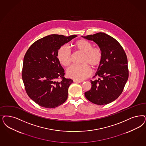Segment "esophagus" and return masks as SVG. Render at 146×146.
<instances>
[{
    "label": "esophagus",
    "mask_w": 146,
    "mask_h": 146,
    "mask_svg": "<svg viewBox=\"0 0 146 146\" xmlns=\"http://www.w3.org/2000/svg\"><path fill=\"white\" fill-rule=\"evenodd\" d=\"M73 81H74V82H76V83H81L82 82V81L77 80H74Z\"/></svg>",
    "instance_id": "34e87169"
}]
</instances>
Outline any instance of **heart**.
I'll use <instances>...</instances> for the list:
<instances>
[{"instance_id": "heart-1", "label": "heart", "mask_w": 146, "mask_h": 146, "mask_svg": "<svg viewBox=\"0 0 146 146\" xmlns=\"http://www.w3.org/2000/svg\"><path fill=\"white\" fill-rule=\"evenodd\" d=\"M76 53L82 54L80 64L82 65L72 66L67 70V75L70 78L80 80L90 76L92 73L91 67L98 68L102 61V52L98 47H93L92 44L85 39L77 40L73 44ZM57 58L59 62L65 67L70 65L72 55L65 46L60 47L57 52Z\"/></svg>"}]
</instances>
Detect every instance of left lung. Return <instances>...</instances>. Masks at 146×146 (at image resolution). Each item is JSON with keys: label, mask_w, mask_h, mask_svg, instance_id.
<instances>
[{"label": "left lung", "mask_w": 146, "mask_h": 146, "mask_svg": "<svg viewBox=\"0 0 146 146\" xmlns=\"http://www.w3.org/2000/svg\"><path fill=\"white\" fill-rule=\"evenodd\" d=\"M82 37L95 42L103 55L102 62L95 74L101 78L91 80V90L85 92V96L94 104L107 105L120 96L128 80L126 53L117 40L105 33Z\"/></svg>", "instance_id": "8db88e82"}]
</instances>
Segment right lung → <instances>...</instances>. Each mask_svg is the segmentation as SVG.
<instances>
[{
    "label": "right lung",
    "mask_w": 146,
    "mask_h": 146,
    "mask_svg": "<svg viewBox=\"0 0 146 146\" xmlns=\"http://www.w3.org/2000/svg\"><path fill=\"white\" fill-rule=\"evenodd\" d=\"M77 35H47L36 41L24 58L22 78L27 95L39 106L54 108L65 102L73 82L64 76L57 58L59 48ZM61 78V81L58 80Z\"/></svg>",
    "instance_id": "add662e5"
}]
</instances>
